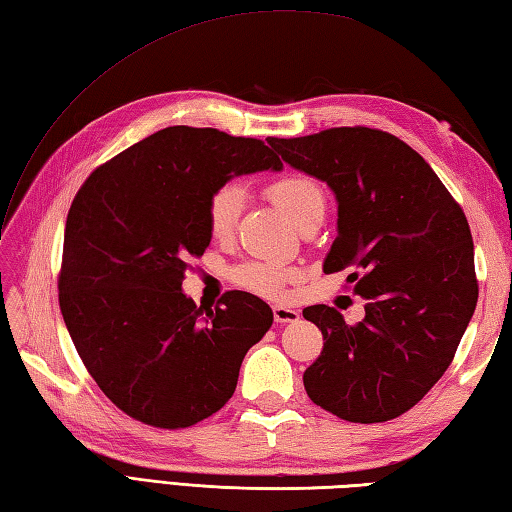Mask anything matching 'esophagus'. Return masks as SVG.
<instances>
[{"mask_svg": "<svg viewBox=\"0 0 512 512\" xmlns=\"http://www.w3.org/2000/svg\"><path fill=\"white\" fill-rule=\"evenodd\" d=\"M273 317L277 323H295V321H299V310H292L286 306H275Z\"/></svg>", "mask_w": 512, "mask_h": 512, "instance_id": "34e87169", "label": "esophagus"}]
</instances>
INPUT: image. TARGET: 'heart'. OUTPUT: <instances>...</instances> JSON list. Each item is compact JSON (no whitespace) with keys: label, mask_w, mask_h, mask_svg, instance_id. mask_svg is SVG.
Returning <instances> with one entry per match:
<instances>
[{"label":"heart","mask_w":512,"mask_h":512,"mask_svg":"<svg viewBox=\"0 0 512 512\" xmlns=\"http://www.w3.org/2000/svg\"><path fill=\"white\" fill-rule=\"evenodd\" d=\"M266 195L288 220L301 228L312 217H323L325 193L321 184L306 173H284L266 184ZM244 195L235 182L215 189L206 204V226L217 242H226L235 233L242 213ZM233 284L268 299H281L290 284L301 279V270L277 259H250L231 270Z\"/></svg>","instance_id":"1"}]
</instances>
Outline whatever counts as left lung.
<instances>
[{
    "label": "left lung",
    "mask_w": 512,
    "mask_h": 512,
    "mask_svg": "<svg viewBox=\"0 0 512 512\" xmlns=\"http://www.w3.org/2000/svg\"><path fill=\"white\" fill-rule=\"evenodd\" d=\"M268 143L334 191L339 235L323 273L350 270L347 281L367 299L356 325L323 303L303 310L323 334L303 387L343 420L398 418L447 372L475 312L466 215L429 162L380 129L332 127Z\"/></svg>",
    "instance_id": "1"
}]
</instances>
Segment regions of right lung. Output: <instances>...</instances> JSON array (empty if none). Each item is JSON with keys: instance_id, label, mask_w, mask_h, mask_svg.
Masks as SVG:
<instances>
[{"instance_id": "right-lung-1", "label": "right lung", "mask_w": 512, "mask_h": 512, "mask_svg": "<svg viewBox=\"0 0 512 512\" xmlns=\"http://www.w3.org/2000/svg\"><path fill=\"white\" fill-rule=\"evenodd\" d=\"M281 167L262 140L176 125L105 162L74 195L59 306L83 365L127 416L184 429L233 396L273 310L242 290L198 308L182 279L211 242L213 191L233 176Z\"/></svg>"}]
</instances>
